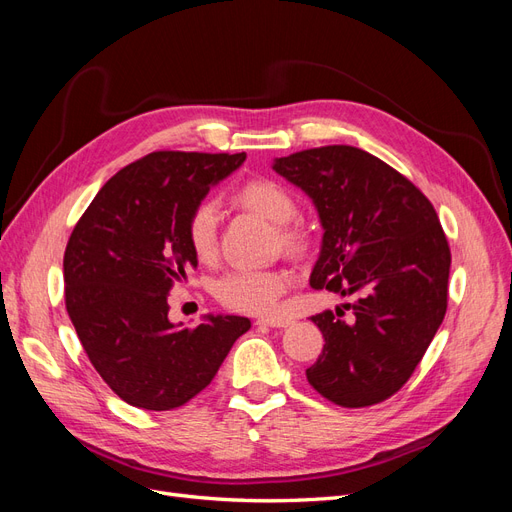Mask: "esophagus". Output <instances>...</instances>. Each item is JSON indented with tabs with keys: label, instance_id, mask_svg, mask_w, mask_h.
<instances>
[{
	"label": "esophagus",
	"instance_id": "34e87169",
	"mask_svg": "<svg viewBox=\"0 0 512 512\" xmlns=\"http://www.w3.org/2000/svg\"><path fill=\"white\" fill-rule=\"evenodd\" d=\"M292 320H288V318H258L256 320V324H262V327H273V329H284V327H288Z\"/></svg>",
	"mask_w": 512,
	"mask_h": 512
}]
</instances>
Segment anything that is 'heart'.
Returning <instances> with one entry per match:
<instances>
[{
  "mask_svg": "<svg viewBox=\"0 0 512 512\" xmlns=\"http://www.w3.org/2000/svg\"><path fill=\"white\" fill-rule=\"evenodd\" d=\"M237 203L280 226V241L288 252H303L307 235L297 222H292L297 218L299 205L284 183L267 177L247 181L237 190ZM218 237L220 207L209 198L198 203L188 218V241L200 262H213L218 256ZM290 284V271L280 267L235 269L220 277L215 284V297L235 312L273 316Z\"/></svg>",
  "mask_w": 512,
  "mask_h": 512,
  "instance_id": "heart-1",
  "label": "heart"
}]
</instances>
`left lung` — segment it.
<instances>
[{"label": "left lung", "mask_w": 512, "mask_h": 512, "mask_svg": "<svg viewBox=\"0 0 512 512\" xmlns=\"http://www.w3.org/2000/svg\"><path fill=\"white\" fill-rule=\"evenodd\" d=\"M273 168L309 194L324 228L309 286L359 294L348 322L339 309L312 316L324 348L307 382L337 406L380 404L410 380L446 314L451 247L438 213L359 147L303 149Z\"/></svg>", "instance_id": "1"}]
</instances>
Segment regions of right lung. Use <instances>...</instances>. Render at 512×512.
<instances>
[{"label": "right lung", "instance_id": "add662e5", "mask_svg": "<svg viewBox=\"0 0 512 512\" xmlns=\"http://www.w3.org/2000/svg\"><path fill=\"white\" fill-rule=\"evenodd\" d=\"M245 153L153 151L108 179L64 254L66 309L83 350L126 404L175 410L207 389L252 322L168 320V292L196 267L188 218Z\"/></svg>", "mask_w": 512, "mask_h": 512}]
</instances>
